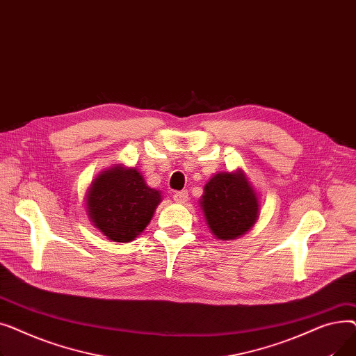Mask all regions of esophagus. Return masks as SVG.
Here are the masks:
<instances>
[{
    "mask_svg": "<svg viewBox=\"0 0 356 356\" xmlns=\"http://www.w3.org/2000/svg\"><path fill=\"white\" fill-rule=\"evenodd\" d=\"M173 199H175L176 203H186V202L189 200V195H188V192H186V191L176 192V193L173 195Z\"/></svg>",
    "mask_w": 356,
    "mask_h": 356,
    "instance_id": "1",
    "label": "esophagus"
}]
</instances>
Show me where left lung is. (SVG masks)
I'll return each mask as SVG.
<instances>
[{
	"mask_svg": "<svg viewBox=\"0 0 356 356\" xmlns=\"http://www.w3.org/2000/svg\"><path fill=\"white\" fill-rule=\"evenodd\" d=\"M200 207L216 239H236L250 231L259 215V202L242 170L220 172L204 186Z\"/></svg>",
	"mask_w": 356,
	"mask_h": 356,
	"instance_id": "1",
	"label": "left lung"
}]
</instances>
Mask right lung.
Wrapping results in <instances>:
<instances>
[{"label": "right lung", "mask_w": 356, "mask_h": 356, "mask_svg": "<svg viewBox=\"0 0 356 356\" xmlns=\"http://www.w3.org/2000/svg\"><path fill=\"white\" fill-rule=\"evenodd\" d=\"M161 192L145 184L137 168L114 165L92 181L86 212L92 225L114 242H129L152 220Z\"/></svg>", "instance_id": "add662e5"}]
</instances>
